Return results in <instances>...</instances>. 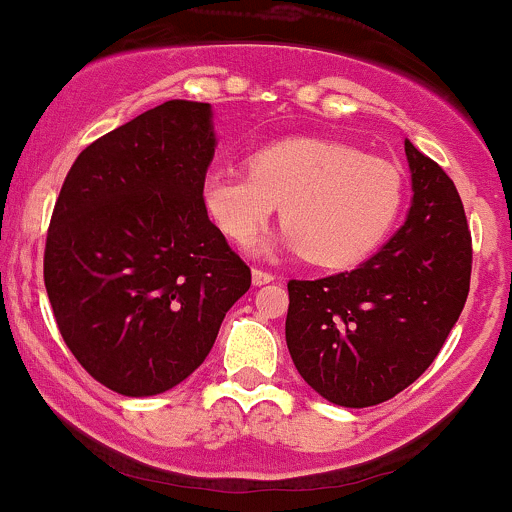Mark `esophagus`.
Returning <instances> with one entry per match:
<instances>
[{
    "mask_svg": "<svg viewBox=\"0 0 512 512\" xmlns=\"http://www.w3.org/2000/svg\"><path fill=\"white\" fill-rule=\"evenodd\" d=\"M251 278H254V285H266V283H273V280H276L273 273L261 271V268H254V271H251Z\"/></svg>",
    "mask_w": 512,
    "mask_h": 512,
    "instance_id": "obj_1",
    "label": "esophagus"
}]
</instances>
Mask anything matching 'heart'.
<instances>
[{"mask_svg":"<svg viewBox=\"0 0 512 512\" xmlns=\"http://www.w3.org/2000/svg\"><path fill=\"white\" fill-rule=\"evenodd\" d=\"M403 197L398 166L324 139L276 141L251 153L249 170L219 166L202 178V205L224 236L246 244L280 205L285 224L256 251H302L324 268L371 256L393 229Z\"/></svg>","mask_w":512,"mask_h":512,"instance_id":"obj_1","label":"heart"}]
</instances>
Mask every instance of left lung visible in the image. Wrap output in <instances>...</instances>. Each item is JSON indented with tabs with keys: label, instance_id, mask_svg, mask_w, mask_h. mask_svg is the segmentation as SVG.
I'll return each instance as SVG.
<instances>
[{
	"label": "left lung",
	"instance_id": "left-lung-1",
	"mask_svg": "<svg viewBox=\"0 0 512 512\" xmlns=\"http://www.w3.org/2000/svg\"><path fill=\"white\" fill-rule=\"evenodd\" d=\"M408 217L354 271L290 280L285 342L305 383L342 408L386 403L430 368L464 310L471 234L452 178L405 139Z\"/></svg>",
	"mask_w": 512,
	"mask_h": 512
}]
</instances>
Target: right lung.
Masks as SVG:
<instances>
[{"label": "right lung", "mask_w": 512, "mask_h": 512, "mask_svg": "<svg viewBox=\"0 0 512 512\" xmlns=\"http://www.w3.org/2000/svg\"><path fill=\"white\" fill-rule=\"evenodd\" d=\"M217 134L207 102L170 100L75 158L43 280L65 344L102 386L166 393L210 354L251 271L202 205Z\"/></svg>", "instance_id": "1"}]
</instances>
